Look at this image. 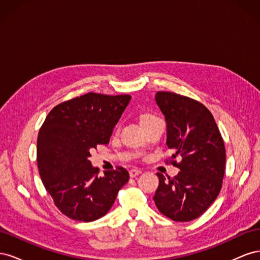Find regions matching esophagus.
<instances>
[{
    "mask_svg": "<svg viewBox=\"0 0 260 260\" xmlns=\"http://www.w3.org/2000/svg\"><path fill=\"white\" fill-rule=\"evenodd\" d=\"M129 174H130V177H131V178H136L137 176L142 174V170L136 169V168H135V169H131V170L129 171Z\"/></svg>",
    "mask_w": 260,
    "mask_h": 260,
    "instance_id": "34e87169",
    "label": "esophagus"
}]
</instances>
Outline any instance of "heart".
<instances>
[{
  "label": "heart",
  "mask_w": 260,
  "mask_h": 260,
  "mask_svg": "<svg viewBox=\"0 0 260 260\" xmlns=\"http://www.w3.org/2000/svg\"><path fill=\"white\" fill-rule=\"evenodd\" d=\"M155 118H157L156 116H154L153 114H149V113H143L142 115L140 116V123L141 125L144 124L145 122L147 121H151L153 119H155Z\"/></svg>",
  "instance_id": "1"
}]
</instances>
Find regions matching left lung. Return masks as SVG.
Wrapping results in <instances>:
<instances>
[{
	"label": "left lung",
	"mask_w": 260,
	"mask_h": 260,
	"mask_svg": "<svg viewBox=\"0 0 260 260\" xmlns=\"http://www.w3.org/2000/svg\"><path fill=\"white\" fill-rule=\"evenodd\" d=\"M155 101L166 121V144L176 152L172 158L180 155L182 160L175 178L157 174L159 185L153 200L162 215L191 221L207 210L221 190L223 140L211 113L200 102L171 92H157Z\"/></svg>",
	"instance_id": "left-lung-1"
}]
</instances>
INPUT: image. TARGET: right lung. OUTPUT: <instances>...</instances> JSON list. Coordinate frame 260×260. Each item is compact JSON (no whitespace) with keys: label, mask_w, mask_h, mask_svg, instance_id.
Instances as JSON below:
<instances>
[{"label":"right lung","mask_w":260,"mask_h":260,"mask_svg":"<svg viewBox=\"0 0 260 260\" xmlns=\"http://www.w3.org/2000/svg\"><path fill=\"white\" fill-rule=\"evenodd\" d=\"M131 96L86 93L55 106L39 131L37 161L46 191L73 220L90 222L112 208L129 181L122 167L98 177L92 148L107 145Z\"/></svg>","instance_id":"right-lung-1"}]
</instances>
